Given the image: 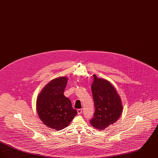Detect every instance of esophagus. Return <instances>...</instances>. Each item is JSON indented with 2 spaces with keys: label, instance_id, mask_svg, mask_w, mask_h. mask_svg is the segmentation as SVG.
I'll return each instance as SVG.
<instances>
[{
  "label": "esophagus",
  "instance_id": "1",
  "mask_svg": "<svg viewBox=\"0 0 158 158\" xmlns=\"http://www.w3.org/2000/svg\"><path fill=\"white\" fill-rule=\"evenodd\" d=\"M77 111V114H81L82 113V109H78Z\"/></svg>",
  "mask_w": 158,
  "mask_h": 158
}]
</instances>
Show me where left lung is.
<instances>
[{"mask_svg":"<svg viewBox=\"0 0 158 158\" xmlns=\"http://www.w3.org/2000/svg\"><path fill=\"white\" fill-rule=\"evenodd\" d=\"M91 85L95 111L90 124L98 130H104L118 120L123 112L120 97L108 81L94 75Z\"/></svg>","mask_w":158,"mask_h":158,"instance_id":"1","label":"left lung"}]
</instances>
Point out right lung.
<instances>
[{
	"instance_id": "1",
	"label": "right lung",
	"mask_w": 158,
	"mask_h": 158,
	"mask_svg": "<svg viewBox=\"0 0 158 158\" xmlns=\"http://www.w3.org/2000/svg\"><path fill=\"white\" fill-rule=\"evenodd\" d=\"M68 80L66 76L52 80L37 98L36 108L40 120L47 127L56 130L68 126L77 113L63 94Z\"/></svg>"
}]
</instances>
